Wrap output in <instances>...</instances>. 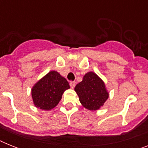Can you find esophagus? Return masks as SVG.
I'll return each mask as SVG.
<instances>
[{
    "label": "esophagus",
    "instance_id": "34e87169",
    "mask_svg": "<svg viewBox=\"0 0 148 148\" xmlns=\"http://www.w3.org/2000/svg\"><path fill=\"white\" fill-rule=\"evenodd\" d=\"M75 85H76V83H75L74 81H71V82H70V86H71V88H74V87H75Z\"/></svg>",
    "mask_w": 148,
    "mask_h": 148
}]
</instances>
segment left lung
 <instances>
[{
	"instance_id": "obj_1",
	"label": "left lung",
	"mask_w": 148,
	"mask_h": 148,
	"mask_svg": "<svg viewBox=\"0 0 148 148\" xmlns=\"http://www.w3.org/2000/svg\"><path fill=\"white\" fill-rule=\"evenodd\" d=\"M74 90L81 104L90 110H98L109 96L103 81L94 72L87 73Z\"/></svg>"
}]
</instances>
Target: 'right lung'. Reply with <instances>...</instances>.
I'll return each mask as SVG.
<instances>
[{
	"instance_id": "right-lung-1",
	"label": "right lung",
	"mask_w": 148,
	"mask_h": 148,
	"mask_svg": "<svg viewBox=\"0 0 148 148\" xmlns=\"http://www.w3.org/2000/svg\"><path fill=\"white\" fill-rule=\"evenodd\" d=\"M70 85L64 77L55 71H50L31 90L34 105L42 110H51L58 105Z\"/></svg>"
}]
</instances>
